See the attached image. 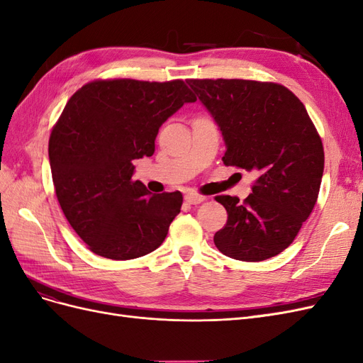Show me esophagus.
I'll list each match as a JSON object with an SVG mask.
<instances>
[{
  "mask_svg": "<svg viewBox=\"0 0 363 363\" xmlns=\"http://www.w3.org/2000/svg\"><path fill=\"white\" fill-rule=\"evenodd\" d=\"M184 200H186V203H189V204H200L206 200V196H203L200 194H195V192H188L184 195Z\"/></svg>",
  "mask_w": 363,
  "mask_h": 363,
  "instance_id": "obj_1",
  "label": "esophagus"
}]
</instances>
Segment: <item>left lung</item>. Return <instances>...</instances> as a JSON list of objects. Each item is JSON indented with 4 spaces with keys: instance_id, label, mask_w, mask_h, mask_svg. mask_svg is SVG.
Returning <instances> with one entry per match:
<instances>
[{
    "instance_id": "8db88e82",
    "label": "left lung",
    "mask_w": 363,
    "mask_h": 363,
    "mask_svg": "<svg viewBox=\"0 0 363 363\" xmlns=\"http://www.w3.org/2000/svg\"><path fill=\"white\" fill-rule=\"evenodd\" d=\"M221 130L223 162L257 175L252 192L218 195L227 224L213 236L223 255L260 262L280 255L313 211L324 171V148L304 104L279 83L188 80Z\"/></svg>"
}]
</instances>
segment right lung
<instances>
[{
	"label": "right lung",
	"mask_w": 363,
	"mask_h": 363,
	"mask_svg": "<svg viewBox=\"0 0 363 363\" xmlns=\"http://www.w3.org/2000/svg\"><path fill=\"white\" fill-rule=\"evenodd\" d=\"M194 101L183 80H95L69 98L51 131L50 167L65 216L95 255L128 260L162 245L183 195H151L133 180V160L155 155L160 125Z\"/></svg>",
	"instance_id": "right-lung-1"
}]
</instances>
